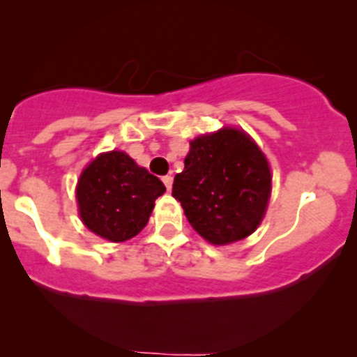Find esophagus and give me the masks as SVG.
I'll return each instance as SVG.
<instances>
[{"mask_svg": "<svg viewBox=\"0 0 357 357\" xmlns=\"http://www.w3.org/2000/svg\"><path fill=\"white\" fill-rule=\"evenodd\" d=\"M162 182H164V185H166V189H172V185H173V176L172 175H166V176H162Z\"/></svg>", "mask_w": 357, "mask_h": 357, "instance_id": "esophagus-1", "label": "esophagus"}]
</instances>
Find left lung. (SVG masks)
I'll return each mask as SVG.
<instances>
[{
  "label": "left lung",
  "instance_id": "1",
  "mask_svg": "<svg viewBox=\"0 0 357 357\" xmlns=\"http://www.w3.org/2000/svg\"><path fill=\"white\" fill-rule=\"evenodd\" d=\"M270 193L266 157L247 132L230 127L191 141L172 191L191 227L213 245L250 236L264 218Z\"/></svg>",
  "mask_w": 357,
  "mask_h": 357
}]
</instances>
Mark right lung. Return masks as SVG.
Wrapping results in <instances>:
<instances>
[{"label": "right lung", "mask_w": 357, "mask_h": 357, "mask_svg": "<svg viewBox=\"0 0 357 357\" xmlns=\"http://www.w3.org/2000/svg\"><path fill=\"white\" fill-rule=\"evenodd\" d=\"M164 191L162 182L125 151H107L87 164L78 178V213L100 238L127 241L146 227Z\"/></svg>", "instance_id": "obj_1"}]
</instances>
